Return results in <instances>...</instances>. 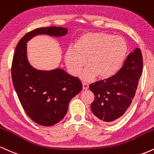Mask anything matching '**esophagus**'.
<instances>
[{"instance_id":"esophagus-1","label":"esophagus","mask_w":154,"mask_h":154,"mask_svg":"<svg viewBox=\"0 0 154 154\" xmlns=\"http://www.w3.org/2000/svg\"><path fill=\"white\" fill-rule=\"evenodd\" d=\"M88 88H89V85L87 84V83L82 82V89H83V90H88Z\"/></svg>"}]
</instances>
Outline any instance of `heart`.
<instances>
[{
  "mask_svg": "<svg viewBox=\"0 0 154 154\" xmlns=\"http://www.w3.org/2000/svg\"><path fill=\"white\" fill-rule=\"evenodd\" d=\"M128 45L123 37L113 36L105 32L86 33L75 41L74 48L66 49L64 60L68 72L72 75L79 73L83 80H90L96 76L107 79L117 73L125 60Z\"/></svg>",
  "mask_w": 154,
  "mask_h": 154,
  "instance_id": "b5f03b06",
  "label": "heart"
}]
</instances>
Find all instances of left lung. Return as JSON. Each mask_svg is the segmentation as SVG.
Listing matches in <instances>:
<instances>
[{
    "instance_id": "obj_1",
    "label": "left lung",
    "mask_w": 154,
    "mask_h": 154,
    "mask_svg": "<svg viewBox=\"0 0 154 154\" xmlns=\"http://www.w3.org/2000/svg\"><path fill=\"white\" fill-rule=\"evenodd\" d=\"M142 70V54L139 48H136L117 74L90 85L95 95L90 107L98 120L111 123L125 113L136 94Z\"/></svg>"
}]
</instances>
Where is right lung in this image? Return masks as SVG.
Masks as SVG:
<instances>
[{"mask_svg": "<svg viewBox=\"0 0 154 154\" xmlns=\"http://www.w3.org/2000/svg\"><path fill=\"white\" fill-rule=\"evenodd\" d=\"M67 31L65 28L56 26L34 29L18 42L14 55L12 81L18 99L29 117L44 126L54 125L65 116L70 100L82 90V85L77 77L60 68L39 70L31 66L27 42L40 34L59 38Z\"/></svg>", "mask_w": 154, "mask_h": 154, "instance_id": "1", "label": "right lung"}]
</instances>
